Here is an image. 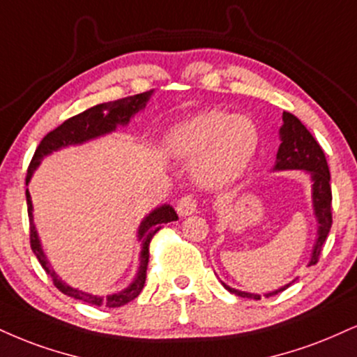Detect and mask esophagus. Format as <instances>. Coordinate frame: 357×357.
Returning <instances> with one entry per match:
<instances>
[{"label": "esophagus", "instance_id": "obj_1", "mask_svg": "<svg viewBox=\"0 0 357 357\" xmlns=\"http://www.w3.org/2000/svg\"><path fill=\"white\" fill-rule=\"evenodd\" d=\"M176 209H178L179 216H190V214L196 213L197 203H196V199L191 195L183 196L181 199L178 201V204H176Z\"/></svg>", "mask_w": 357, "mask_h": 357}]
</instances>
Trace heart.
<instances>
[{"mask_svg": "<svg viewBox=\"0 0 357 357\" xmlns=\"http://www.w3.org/2000/svg\"><path fill=\"white\" fill-rule=\"evenodd\" d=\"M171 153L195 161V178L218 188L236 181L248 169L259 146V131L248 116L206 111L176 124L167 132Z\"/></svg>", "mask_w": 357, "mask_h": 357, "instance_id": "1", "label": "heart"}]
</instances>
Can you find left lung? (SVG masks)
Listing matches in <instances>:
<instances>
[{
    "instance_id": "obj_1",
    "label": "left lung",
    "mask_w": 357,
    "mask_h": 357,
    "mask_svg": "<svg viewBox=\"0 0 357 357\" xmlns=\"http://www.w3.org/2000/svg\"><path fill=\"white\" fill-rule=\"evenodd\" d=\"M279 137H281V144H279L278 154H276V162H274V171H287V169H301L304 173L311 176L312 181V208H314L316 220L319 222L317 226V239L312 246L311 259H309L307 266H312L319 259L321 251H323V244L328 238L331 225H333V195H331V174L328 161H326L324 151L321 148L319 143L314 139V136L306 130V126L296 118L294 114L282 113V126L279 130ZM296 281V279H294ZM293 281V282H294ZM289 284L279 287L276 291L264 294L266 298L274 296L281 291H284L289 287ZM222 286L226 287L229 293H233L239 298H249V299H261L259 294L252 293H244V291L234 289L222 282Z\"/></svg>"
}]
</instances>
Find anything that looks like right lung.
<instances>
[{
  "instance_id": "1",
  "label": "right lung",
  "mask_w": 357,
  "mask_h": 357,
  "mask_svg": "<svg viewBox=\"0 0 357 357\" xmlns=\"http://www.w3.org/2000/svg\"><path fill=\"white\" fill-rule=\"evenodd\" d=\"M151 94H153V89L151 91L135 94V96L123 98V100L96 105L93 106V108L83 111V113L66 119V121L59 124L56 130L50 131L48 135L41 139L40 146H38L36 151H34L31 162H29L26 184L29 183V179H31L34 169L40 166L43 158L48 156V154H51L53 151H58V149L61 148H68V146H75V144H83L86 141H91L100 136L109 135V132L116 131V128L118 126H126L132 116L139 113L141 109H144L146 102L149 101ZM26 203H28V216H29V243H31L34 256L38 257V261H40L43 269L50 274L51 279H53L54 286L58 287L63 294H68L71 296V298L79 299V301L93 304V306H98V307L101 306L119 307L139 296L146 281V269H148V261H149V243H151L153 236L161 229L162 225L178 220V214H176L174 209L171 208L169 204H162L160 208L153 209V211L149 213L143 221H141L139 227H137V241H141L139 268H137L135 279H132V282L126 287V289L106 296V298H101V296L83 293V291L68 286L66 282L61 281V278L54 273V269L51 268L50 261L46 259L45 251H43L41 248L40 238H38L36 227H34L33 203H31V196H29L28 190H26Z\"/></svg>"
}]
</instances>
